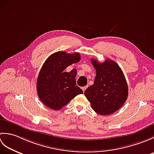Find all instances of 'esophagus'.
I'll return each instance as SVG.
<instances>
[{
    "label": "esophagus",
    "instance_id": "obj_1",
    "mask_svg": "<svg viewBox=\"0 0 154 154\" xmlns=\"http://www.w3.org/2000/svg\"><path fill=\"white\" fill-rule=\"evenodd\" d=\"M87 87H88V86H85V87H82V89H83V92H85V89H87Z\"/></svg>",
    "mask_w": 154,
    "mask_h": 154
}]
</instances>
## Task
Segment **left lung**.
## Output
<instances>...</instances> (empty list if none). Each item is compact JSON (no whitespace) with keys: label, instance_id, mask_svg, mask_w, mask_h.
I'll return each instance as SVG.
<instances>
[{"label":"left lung","instance_id":"left-lung-1","mask_svg":"<svg viewBox=\"0 0 154 154\" xmlns=\"http://www.w3.org/2000/svg\"><path fill=\"white\" fill-rule=\"evenodd\" d=\"M96 77L94 83L85 91L92 109L100 115H109L120 109L128 98V88L122 71L113 60L103 63L91 59Z\"/></svg>","mask_w":154,"mask_h":154}]
</instances>
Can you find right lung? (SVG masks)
<instances>
[{"label":"right lung","mask_w":154,"mask_h":154,"mask_svg":"<svg viewBox=\"0 0 154 154\" xmlns=\"http://www.w3.org/2000/svg\"><path fill=\"white\" fill-rule=\"evenodd\" d=\"M80 59L79 53L62 51L51 54L45 60L38 75L36 89L39 98L47 107L60 110L78 94L83 93L76 84L77 70L64 71Z\"/></svg>","instance_id":"1"}]
</instances>
